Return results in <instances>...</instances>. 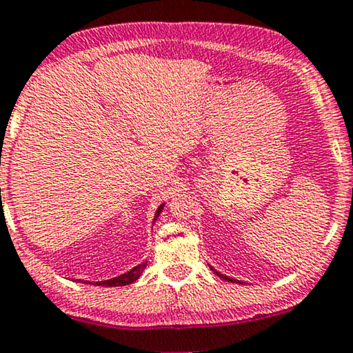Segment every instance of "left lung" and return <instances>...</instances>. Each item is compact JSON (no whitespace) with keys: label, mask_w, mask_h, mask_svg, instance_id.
<instances>
[{"label":"left lung","mask_w":353,"mask_h":353,"mask_svg":"<svg viewBox=\"0 0 353 353\" xmlns=\"http://www.w3.org/2000/svg\"><path fill=\"white\" fill-rule=\"evenodd\" d=\"M210 268H211V266H210ZM211 271H214V272H216V274H218L221 279L228 281V283H237V284H241V281H237V279H234V278H229V276H225V274H221V272H219V271H216V270H214V268H211Z\"/></svg>","instance_id":"left-lung-1"}]
</instances>
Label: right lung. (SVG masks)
Instances as JSON below:
<instances>
[{
	"mask_svg": "<svg viewBox=\"0 0 353 353\" xmlns=\"http://www.w3.org/2000/svg\"><path fill=\"white\" fill-rule=\"evenodd\" d=\"M163 208H164V203L158 206V210H157V213H154V219L153 221L158 219V216L163 211ZM145 266H147V263H142V265L132 268V270L128 271V272H124V274L116 276V278H112V279L98 281V283H95V284L97 285H105V288H119V285H129V284L135 283V281L140 278V274H142V272H143Z\"/></svg>",
	"mask_w": 353,
	"mask_h": 353,
	"instance_id": "1",
	"label": "right lung"
}]
</instances>
